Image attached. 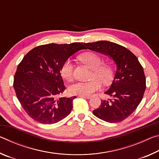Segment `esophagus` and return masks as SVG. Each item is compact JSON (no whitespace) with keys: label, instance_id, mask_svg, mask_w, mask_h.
<instances>
[{"label":"esophagus","instance_id":"obj_1","mask_svg":"<svg viewBox=\"0 0 159 159\" xmlns=\"http://www.w3.org/2000/svg\"><path fill=\"white\" fill-rule=\"evenodd\" d=\"M80 98H85V99H90V96L89 95H79Z\"/></svg>","mask_w":159,"mask_h":159}]
</instances>
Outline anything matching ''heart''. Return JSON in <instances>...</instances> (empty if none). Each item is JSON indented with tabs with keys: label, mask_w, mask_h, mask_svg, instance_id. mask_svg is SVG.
<instances>
[{
	"label": "heart",
	"mask_w": 159,
	"mask_h": 159,
	"mask_svg": "<svg viewBox=\"0 0 159 159\" xmlns=\"http://www.w3.org/2000/svg\"><path fill=\"white\" fill-rule=\"evenodd\" d=\"M79 60L87 65L92 73L89 81H77L71 85L69 88V92L71 95H90L101 87V83L108 84L112 79L113 69L107 64L103 63L102 58L97 53L88 52L79 56ZM74 63L71 60H66L61 66L60 73L61 76L67 81L73 79Z\"/></svg>",
	"instance_id": "1"
}]
</instances>
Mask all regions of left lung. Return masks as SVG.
<instances>
[{
    "label": "left lung",
    "mask_w": 159,
    "mask_h": 159,
    "mask_svg": "<svg viewBox=\"0 0 159 159\" xmlns=\"http://www.w3.org/2000/svg\"><path fill=\"white\" fill-rule=\"evenodd\" d=\"M89 49L109 56L116 64L114 79L105 94L112 99L102 100L93 114L109 123H118L128 118L140 103L146 88L144 70L134 54L115 43L100 41L85 43Z\"/></svg>",
    "instance_id": "obj_1"
}]
</instances>
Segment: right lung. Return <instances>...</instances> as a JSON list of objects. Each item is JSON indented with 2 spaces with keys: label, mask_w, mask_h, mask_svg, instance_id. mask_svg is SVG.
<instances>
[{
  "label": "right lung",
  "mask_w": 159,
  "mask_h": 159,
  "mask_svg": "<svg viewBox=\"0 0 159 159\" xmlns=\"http://www.w3.org/2000/svg\"><path fill=\"white\" fill-rule=\"evenodd\" d=\"M82 49L83 43L39 45L19 64L13 86L21 107L34 120L53 124L71 113L76 97H59L65 90L60 69L70 56Z\"/></svg>",
  "instance_id": "1"
}]
</instances>
